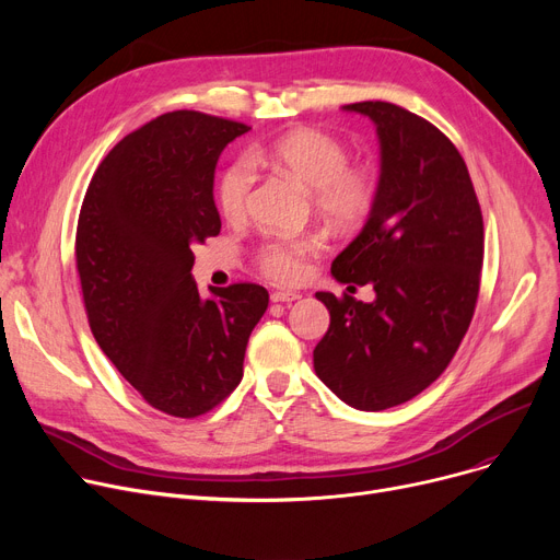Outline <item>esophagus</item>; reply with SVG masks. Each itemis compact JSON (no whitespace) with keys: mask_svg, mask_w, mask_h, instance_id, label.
<instances>
[{"mask_svg":"<svg viewBox=\"0 0 560 560\" xmlns=\"http://www.w3.org/2000/svg\"><path fill=\"white\" fill-rule=\"evenodd\" d=\"M302 295L295 290H275L272 292V302L277 304H290V302H298Z\"/></svg>","mask_w":560,"mask_h":560,"instance_id":"34e87169","label":"esophagus"}]
</instances>
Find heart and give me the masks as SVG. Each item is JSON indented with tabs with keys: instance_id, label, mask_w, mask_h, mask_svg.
<instances>
[{
	"instance_id": "1",
	"label": "heart",
	"mask_w": 560,
	"mask_h": 560,
	"mask_svg": "<svg viewBox=\"0 0 560 560\" xmlns=\"http://www.w3.org/2000/svg\"><path fill=\"white\" fill-rule=\"evenodd\" d=\"M254 167H275L311 188L317 213L334 224L361 222L374 203L376 182L368 165L349 163L347 147L319 129H292L275 140L256 144L247 156L224 167L218 182V206L226 220H243L256 184ZM317 235H270L258 252V268L275 281L290 283L302 277L306 258L317 254Z\"/></svg>"
}]
</instances>
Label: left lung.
Returning a JSON list of instances; mask_svg holds the SVG:
<instances>
[{
  "label": "left lung",
  "instance_id": "obj_1",
  "mask_svg": "<svg viewBox=\"0 0 560 560\" xmlns=\"http://www.w3.org/2000/svg\"><path fill=\"white\" fill-rule=\"evenodd\" d=\"M368 115L381 142V174L363 231L331 262L342 283H370L376 300L315 292L331 325L313 368L359 410H384L445 372L472 322L483 218L454 142L390 102L347 104Z\"/></svg>",
  "mask_w": 560,
  "mask_h": 560
}]
</instances>
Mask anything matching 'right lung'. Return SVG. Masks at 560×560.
Masks as SVG:
<instances>
[{
    "mask_svg": "<svg viewBox=\"0 0 560 560\" xmlns=\"http://www.w3.org/2000/svg\"><path fill=\"white\" fill-rule=\"evenodd\" d=\"M243 122L174 110L117 142L85 190L77 270L91 331L140 397L174 418H197L243 378L252 329L268 308L256 283L192 281V247L220 233L213 199L224 147Z\"/></svg>",
    "mask_w": 560,
    "mask_h": 560,
    "instance_id": "right-lung-1",
    "label": "right lung"
}]
</instances>
